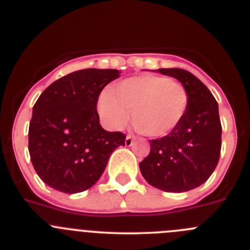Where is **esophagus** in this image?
<instances>
[{"label": "esophagus", "instance_id": "obj_1", "mask_svg": "<svg viewBox=\"0 0 250 250\" xmlns=\"http://www.w3.org/2000/svg\"><path fill=\"white\" fill-rule=\"evenodd\" d=\"M134 140H135V138L133 137V135L129 134V135H127V137H125V145H127V146H130V145H133Z\"/></svg>", "mask_w": 250, "mask_h": 250}]
</instances>
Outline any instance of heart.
Wrapping results in <instances>:
<instances>
[{
	"mask_svg": "<svg viewBox=\"0 0 250 250\" xmlns=\"http://www.w3.org/2000/svg\"><path fill=\"white\" fill-rule=\"evenodd\" d=\"M189 107V93L183 84L162 76H137L101 93L98 111L111 129H121L132 118L135 129L150 138H161L176 129Z\"/></svg>",
	"mask_w": 250,
	"mask_h": 250,
	"instance_id": "heart-1",
	"label": "heart"
}]
</instances>
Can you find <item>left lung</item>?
Instances as JSON below:
<instances>
[{"mask_svg":"<svg viewBox=\"0 0 250 250\" xmlns=\"http://www.w3.org/2000/svg\"><path fill=\"white\" fill-rule=\"evenodd\" d=\"M178 79L189 93V107L181 125L159 139L150 140V152L139 164L150 186L164 192H188L209 179L221 152L219 105L211 91L190 72L157 69Z\"/></svg>","mask_w":250,"mask_h":250,"instance_id":"8db88e82","label":"left lung"}]
</instances>
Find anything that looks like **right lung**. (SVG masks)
Returning a JSON list of instances; mask_svg holds the SVG:
<instances>
[{
  "instance_id": "right-lung-1",
  "label": "right lung",
  "mask_w": 250,
  "mask_h": 250,
  "mask_svg": "<svg viewBox=\"0 0 250 250\" xmlns=\"http://www.w3.org/2000/svg\"><path fill=\"white\" fill-rule=\"evenodd\" d=\"M117 69L88 68L53 82L39 96L29 125V154L38 176L62 193L93 187L125 134L100 125L98 99Z\"/></svg>"
}]
</instances>
